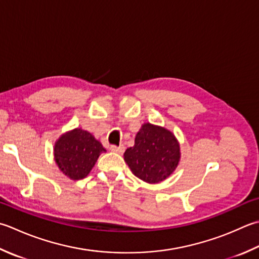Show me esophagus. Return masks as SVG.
Listing matches in <instances>:
<instances>
[{"label": "esophagus", "mask_w": 259, "mask_h": 259, "mask_svg": "<svg viewBox=\"0 0 259 259\" xmlns=\"http://www.w3.org/2000/svg\"><path fill=\"white\" fill-rule=\"evenodd\" d=\"M111 151H113V153H116V154H122L124 151V146H111L110 147Z\"/></svg>", "instance_id": "obj_1"}]
</instances>
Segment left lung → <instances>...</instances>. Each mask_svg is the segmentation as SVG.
<instances>
[{
	"label": "left lung",
	"mask_w": 259,
	"mask_h": 259,
	"mask_svg": "<svg viewBox=\"0 0 259 259\" xmlns=\"http://www.w3.org/2000/svg\"><path fill=\"white\" fill-rule=\"evenodd\" d=\"M123 158L135 176L157 184L168 179L179 166L181 147L171 131L147 122L141 125L135 146L125 150Z\"/></svg>",
	"instance_id": "1"
}]
</instances>
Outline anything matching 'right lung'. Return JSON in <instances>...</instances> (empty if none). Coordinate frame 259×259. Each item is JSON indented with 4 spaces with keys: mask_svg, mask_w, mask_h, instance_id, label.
Segmentation results:
<instances>
[{
    "mask_svg": "<svg viewBox=\"0 0 259 259\" xmlns=\"http://www.w3.org/2000/svg\"><path fill=\"white\" fill-rule=\"evenodd\" d=\"M105 148L92 134L82 128L66 131L56 140L54 158L59 170L73 181L82 180L92 170Z\"/></svg>",
    "mask_w": 259,
    "mask_h": 259,
    "instance_id": "add662e5",
    "label": "right lung"
}]
</instances>
